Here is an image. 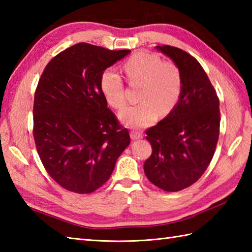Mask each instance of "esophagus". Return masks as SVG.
Here are the masks:
<instances>
[{"mask_svg": "<svg viewBox=\"0 0 252 252\" xmlns=\"http://www.w3.org/2000/svg\"><path fill=\"white\" fill-rule=\"evenodd\" d=\"M130 135H131V138L132 140H140V138H142L143 137V134L141 132H138V131H131V133H130Z\"/></svg>", "mask_w": 252, "mask_h": 252, "instance_id": "obj_1", "label": "esophagus"}]
</instances>
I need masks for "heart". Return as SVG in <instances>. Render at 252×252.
<instances>
[{"label":"heart","mask_w":252,"mask_h":252,"mask_svg":"<svg viewBox=\"0 0 252 252\" xmlns=\"http://www.w3.org/2000/svg\"><path fill=\"white\" fill-rule=\"evenodd\" d=\"M126 78L131 84L141 83L138 94L141 103L126 107L119 114L122 123L130 127H145L157 120L159 114L168 116L181 97L183 79L179 67L162 62L158 55L137 52L125 63ZM100 90L111 107L120 109L126 105L125 85L120 74L111 68L100 77Z\"/></svg>","instance_id":"1"}]
</instances>
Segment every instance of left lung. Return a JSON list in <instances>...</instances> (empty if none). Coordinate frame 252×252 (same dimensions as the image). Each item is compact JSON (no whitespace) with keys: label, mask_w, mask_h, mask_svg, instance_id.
<instances>
[{"label":"left lung","mask_w":252,"mask_h":252,"mask_svg":"<svg viewBox=\"0 0 252 252\" xmlns=\"http://www.w3.org/2000/svg\"><path fill=\"white\" fill-rule=\"evenodd\" d=\"M156 49L179 67L183 88L172 112L146 130L153 153L144 172L159 189L179 191L199 180L211 162L220 133V100L196 58L174 46Z\"/></svg>","instance_id":"1"}]
</instances>
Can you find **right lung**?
I'll list each match as a JSON object with an SVG mask.
<instances>
[{"mask_svg":"<svg viewBox=\"0 0 252 252\" xmlns=\"http://www.w3.org/2000/svg\"><path fill=\"white\" fill-rule=\"evenodd\" d=\"M78 43L47 63L33 104V137L47 173L63 189L90 194L109 180L130 134L107 108L100 77L129 54Z\"/></svg>","mask_w":252,"mask_h":252,"instance_id":"right-lung-1","label":"right lung"}]
</instances>
